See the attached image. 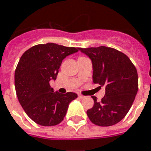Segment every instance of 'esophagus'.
I'll return each instance as SVG.
<instances>
[{
  "mask_svg": "<svg viewBox=\"0 0 151 151\" xmlns=\"http://www.w3.org/2000/svg\"><path fill=\"white\" fill-rule=\"evenodd\" d=\"M78 97L80 99H84L85 98V96H82V95H81V94H78Z\"/></svg>",
  "mask_w": 151,
  "mask_h": 151,
  "instance_id": "1",
  "label": "esophagus"
}]
</instances>
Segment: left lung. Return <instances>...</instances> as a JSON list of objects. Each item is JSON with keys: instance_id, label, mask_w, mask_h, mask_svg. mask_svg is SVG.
Here are the masks:
<instances>
[{"instance_id": "1", "label": "left lung", "mask_w": 151, "mask_h": 151, "mask_svg": "<svg viewBox=\"0 0 151 151\" xmlns=\"http://www.w3.org/2000/svg\"><path fill=\"white\" fill-rule=\"evenodd\" d=\"M90 58L93 82L105 87L101 101L93 96L94 105L87 111L93 124L109 127L124 119L131 109L138 92V73L129 58L119 50L107 47L78 48Z\"/></svg>"}]
</instances>
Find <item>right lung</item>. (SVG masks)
Instances as JSON below:
<instances>
[{"label":"right lung","mask_w":151,"mask_h":151,"mask_svg":"<svg viewBox=\"0 0 151 151\" xmlns=\"http://www.w3.org/2000/svg\"><path fill=\"white\" fill-rule=\"evenodd\" d=\"M78 48L48 42L26 50L15 71V88L22 108L27 116L42 126H55L65 117L75 93L60 94L50 86L56 80L62 62Z\"/></svg>","instance_id":"right-lung-1"}]
</instances>
